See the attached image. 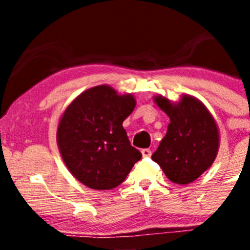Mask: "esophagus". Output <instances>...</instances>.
<instances>
[{
	"mask_svg": "<svg viewBox=\"0 0 250 250\" xmlns=\"http://www.w3.org/2000/svg\"><path fill=\"white\" fill-rule=\"evenodd\" d=\"M141 154H143V156H144V158H149V156L151 155V150H150V149H143V150H141Z\"/></svg>",
	"mask_w": 250,
	"mask_h": 250,
	"instance_id": "esophagus-1",
	"label": "esophagus"
}]
</instances>
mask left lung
Listing matches in <instances>:
<instances>
[{
	"instance_id": "1",
	"label": "left lung",
	"mask_w": 250,
	"mask_h": 250,
	"mask_svg": "<svg viewBox=\"0 0 250 250\" xmlns=\"http://www.w3.org/2000/svg\"><path fill=\"white\" fill-rule=\"evenodd\" d=\"M154 101L169 116L167 135L151 159L175 184H189L211 167L219 149L218 126L202 101L183 95L171 103L161 95Z\"/></svg>"
}]
</instances>
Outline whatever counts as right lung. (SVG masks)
Masks as SVG:
<instances>
[{
	"label": "right lung",
	"instance_id": "right-lung-1",
	"mask_svg": "<svg viewBox=\"0 0 250 250\" xmlns=\"http://www.w3.org/2000/svg\"><path fill=\"white\" fill-rule=\"evenodd\" d=\"M135 105L131 94L119 95L109 85H100L66 107L57 127V145L70 173L83 185L110 190L141 159L123 127Z\"/></svg>",
	"mask_w": 250,
	"mask_h": 250
}]
</instances>
